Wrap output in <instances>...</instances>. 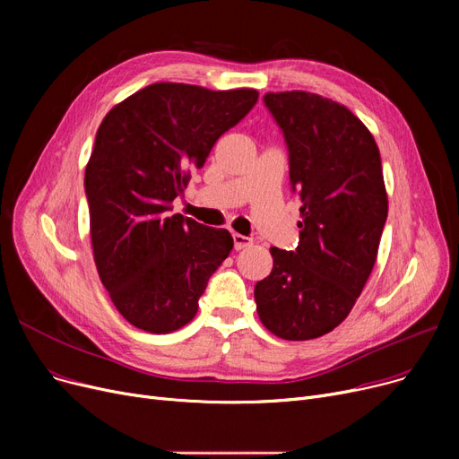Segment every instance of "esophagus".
I'll use <instances>...</instances> for the list:
<instances>
[{
	"label": "esophagus",
	"mask_w": 459,
	"mask_h": 459,
	"mask_svg": "<svg viewBox=\"0 0 459 459\" xmlns=\"http://www.w3.org/2000/svg\"><path fill=\"white\" fill-rule=\"evenodd\" d=\"M232 239H234V249L239 251V249H246L253 244V239L247 238V236H242V234H232Z\"/></svg>",
	"instance_id": "esophagus-1"
}]
</instances>
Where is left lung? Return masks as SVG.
<instances>
[{
  "label": "left lung",
  "instance_id": "8db88e82",
  "mask_svg": "<svg viewBox=\"0 0 459 459\" xmlns=\"http://www.w3.org/2000/svg\"><path fill=\"white\" fill-rule=\"evenodd\" d=\"M282 130L301 221L296 251L272 247L255 286L260 322L279 339L310 341L342 324L372 273L389 201L379 149L342 104L315 92L264 94Z\"/></svg>",
  "mask_w": 459,
  "mask_h": 459
}]
</instances>
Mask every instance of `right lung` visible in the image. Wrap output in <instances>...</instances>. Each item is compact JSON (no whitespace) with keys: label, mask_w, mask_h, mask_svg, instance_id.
Returning a JSON list of instances; mask_svg holds the SVG:
<instances>
[{"label":"right lung","mask_w":459,"mask_h":459,"mask_svg":"<svg viewBox=\"0 0 459 459\" xmlns=\"http://www.w3.org/2000/svg\"><path fill=\"white\" fill-rule=\"evenodd\" d=\"M256 100L255 89L152 83L117 104L96 132L85 169L94 264L137 329L161 334L189 324L229 256V230L169 210L193 169Z\"/></svg>","instance_id":"obj_1"}]
</instances>
